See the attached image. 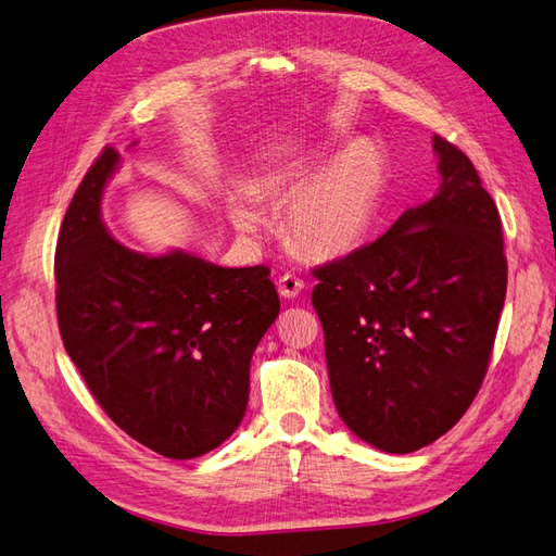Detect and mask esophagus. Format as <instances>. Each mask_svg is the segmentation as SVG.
Returning a JSON list of instances; mask_svg holds the SVG:
<instances>
[{"label": "esophagus", "mask_w": 556, "mask_h": 556, "mask_svg": "<svg viewBox=\"0 0 556 556\" xmlns=\"http://www.w3.org/2000/svg\"><path fill=\"white\" fill-rule=\"evenodd\" d=\"M301 290H303V280H301L299 276H294V274H285V276L278 280V292H280V296H285V299L299 296Z\"/></svg>", "instance_id": "esophagus-1"}]
</instances>
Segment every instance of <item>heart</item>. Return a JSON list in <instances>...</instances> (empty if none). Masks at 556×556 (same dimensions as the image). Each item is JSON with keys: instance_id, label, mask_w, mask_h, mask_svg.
Masks as SVG:
<instances>
[{"instance_id": "1", "label": "heart", "mask_w": 556, "mask_h": 556, "mask_svg": "<svg viewBox=\"0 0 556 556\" xmlns=\"http://www.w3.org/2000/svg\"><path fill=\"white\" fill-rule=\"evenodd\" d=\"M296 198L287 214V235L299 251L315 257L350 253L368 237L381 198V159L372 147H352L317 177L315 169L274 186ZM229 218L243 235H257L266 214L253 193L229 200Z\"/></svg>"}]
</instances>
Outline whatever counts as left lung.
Here are the masks:
<instances>
[{
    "instance_id": "8db88e82",
    "label": "left lung",
    "mask_w": 556,
    "mask_h": 556,
    "mask_svg": "<svg viewBox=\"0 0 556 556\" xmlns=\"http://www.w3.org/2000/svg\"><path fill=\"white\" fill-rule=\"evenodd\" d=\"M442 186L384 237L313 269L336 409L356 437L412 453L481 389L506 299L496 204L471 161L434 136Z\"/></svg>"
}]
</instances>
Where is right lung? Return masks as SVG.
<instances>
[{"mask_svg": "<svg viewBox=\"0 0 556 556\" xmlns=\"http://www.w3.org/2000/svg\"><path fill=\"white\" fill-rule=\"evenodd\" d=\"M119 154L105 147L66 208L54 251L56 321L96 402L126 434L172 460L237 430L251 358L280 313L269 266L223 269L175 251L147 257L101 220Z\"/></svg>", "mask_w": 556, "mask_h": 556, "instance_id": "add662e5", "label": "right lung"}]
</instances>
